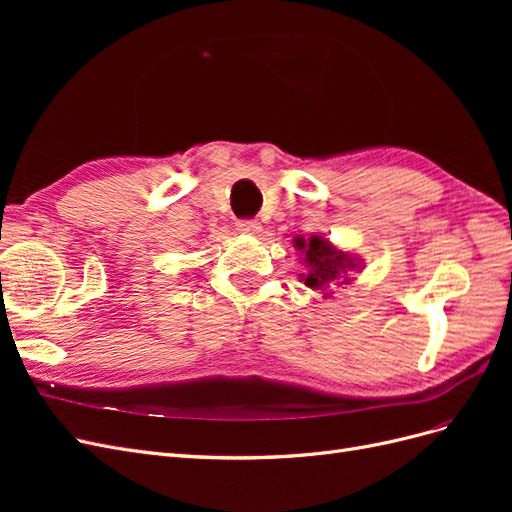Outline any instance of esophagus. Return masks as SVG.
<instances>
[{
    "instance_id": "34e87169",
    "label": "esophagus",
    "mask_w": 512,
    "mask_h": 512,
    "mask_svg": "<svg viewBox=\"0 0 512 512\" xmlns=\"http://www.w3.org/2000/svg\"><path fill=\"white\" fill-rule=\"evenodd\" d=\"M237 230L245 232V235H258L260 224L256 220H239L237 222Z\"/></svg>"
}]
</instances>
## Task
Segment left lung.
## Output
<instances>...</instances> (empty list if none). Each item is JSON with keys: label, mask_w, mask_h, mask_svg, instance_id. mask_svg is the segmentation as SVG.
I'll return each instance as SVG.
<instances>
[{"label": "left lung", "mask_w": 512, "mask_h": 512, "mask_svg": "<svg viewBox=\"0 0 512 512\" xmlns=\"http://www.w3.org/2000/svg\"><path fill=\"white\" fill-rule=\"evenodd\" d=\"M294 247L303 252V262L307 267V273L301 275L303 282L314 290H329L337 284H350V271L359 267L356 258L337 250L327 239L318 235H312L307 241L297 237Z\"/></svg>", "instance_id": "obj_1"}]
</instances>
